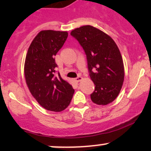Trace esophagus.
Listing matches in <instances>:
<instances>
[{"mask_svg":"<svg viewBox=\"0 0 151 151\" xmlns=\"http://www.w3.org/2000/svg\"><path fill=\"white\" fill-rule=\"evenodd\" d=\"M81 79H82V77H81V75H79L77 78H75V79H74V81H75L76 82H79Z\"/></svg>","mask_w":151,"mask_h":151,"instance_id":"esophagus-1","label":"esophagus"}]
</instances>
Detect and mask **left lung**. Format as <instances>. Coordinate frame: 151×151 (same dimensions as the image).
<instances>
[{
  "instance_id": "8db88e82",
  "label": "left lung",
  "mask_w": 151,
  "mask_h": 151,
  "mask_svg": "<svg viewBox=\"0 0 151 151\" xmlns=\"http://www.w3.org/2000/svg\"><path fill=\"white\" fill-rule=\"evenodd\" d=\"M71 35L82 47L87 60L89 76L95 89L91 99L98 105H106L117 97L124 79L122 57L114 40L91 25L74 29Z\"/></svg>"
}]
</instances>
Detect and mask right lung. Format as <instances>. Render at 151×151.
I'll use <instances>...</instances> for the list:
<instances>
[{
	"label": "right lung",
	"mask_w": 151,
	"mask_h": 151,
	"mask_svg": "<svg viewBox=\"0 0 151 151\" xmlns=\"http://www.w3.org/2000/svg\"><path fill=\"white\" fill-rule=\"evenodd\" d=\"M68 33L42 30L31 42L25 62V77L33 97L43 108L59 112L70 105L74 90L56 74L55 56L63 46Z\"/></svg>",
	"instance_id": "obj_1"
}]
</instances>
